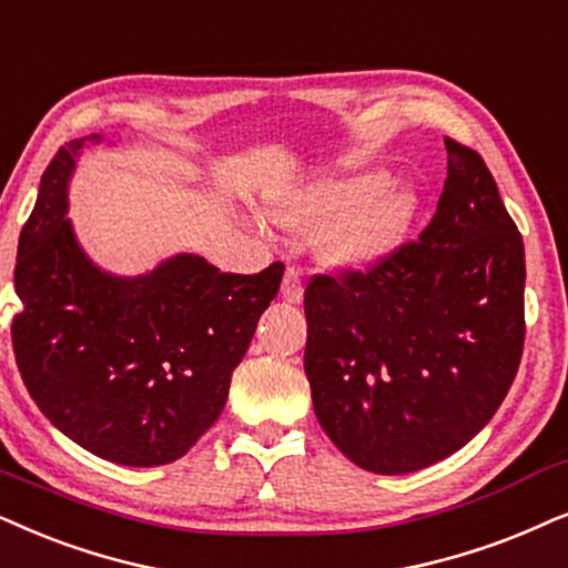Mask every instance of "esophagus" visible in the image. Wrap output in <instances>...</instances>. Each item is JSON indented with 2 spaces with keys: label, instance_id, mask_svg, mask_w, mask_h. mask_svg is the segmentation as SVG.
<instances>
[{
  "label": "esophagus",
  "instance_id": "1",
  "mask_svg": "<svg viewBox=\"0 0 568 568\" xmlns=\"http://www.w3.org/2000/svg\"><path fill=\"white\" fill-rule=\"evenodd\" d=\"M302 294H305V286H302L300 268H286L284 282H282V297L297 305V302H302Z\"/></svg>",
  "mask_w": 568,
  "mask_h": 568
}]
</instances>
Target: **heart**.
I'll return each mask as SVG.
<instances>
[{
	"mask_svg": "<svg viewBox=\"0 0 568 568\" xmlns=\"http://www.w3.org/2000/svg\"><path fill=\"white\" fill-rule=\"evenodd\" d=\"M419 216L412 187L383 169H363L284 190L268 201V219L290 232L318 234L321 255L342 271H371L407 245Z\"/></svg>",
	"mask_w": 568,
	"mask_h": 568,
	"instance_id": "obj_1",
	"label": "heart"
}]
</instances>
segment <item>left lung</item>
Returning <instances> with one entry per match:
<instances>
[{"instance_id": "1", "label": "left lung", "mask_w": 568, "mask_h": 568, "mask_svg": "<svg viewBox=\"0 0 568 568\" xmlns=\"http://www.w3.org/2000/svg\"><path fill=\"white\" fill-rule=\"evenodd\" d=\"M444 143V193L419 240L305 290L315 417L367 473L459 452L506 399L525 347V242L480 153Z\"/></svg>"}]
</instances>
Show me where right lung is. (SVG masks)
<instances>
[{
	"instance_id": "1",
	"label": "right lung",
	"mask_w": 568,
	"mask_h": 568,
	"mask_svg": "<svg viewBox=\"0 0 568 568\" xmlns=\"http://www.w3.org/2000/svg\"><path fill=\"white\" fill-rule=\"evenodd\" d=\"M85 143L101 135L57 151L20 232L14 359L57 430L101 459L159 467L185 456L219 419L284 263L242 276L180 253L140 276L101 271L68 219Z\"/></svg>"
}]
</instances>
